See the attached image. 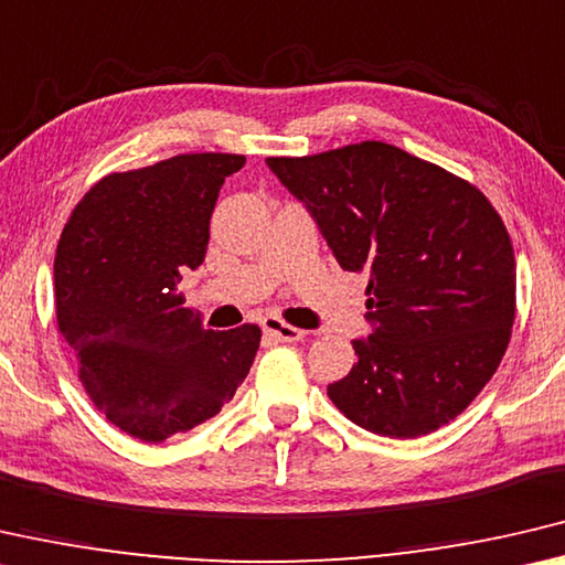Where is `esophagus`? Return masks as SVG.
<instances>
[{
	"instance_id": "1",
	"label": "esophagus",
	"mask_w": 565,
	"mask_h": 565,
	"mask_svg": "<svg viewBox=\"0 0 565 565\" xmlns=\"http://www.w3.org/2000/svg\"><path fill=\"white\" fill-rule=\"evenodd\" d=\"M263 330L267 332V335L282 340V343H298V340L305 338V330L295 328V326H290V322H285L275 316H267L263 320Z\"/></svg>"
}]
</instances>
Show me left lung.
Returning <instances> with one entry per match:
<instances>
[{
	"instance_id": "1",
	"label": "left lung",
	"mask_w": 565,
	"mask_h": 565,
	"mask_svg": "<svg viewBox=\"0 0 565 565\" xmlns=\"http://www.w3.org/2000/svg\"><path fill=\"white\" fill-rule=\"evenodd\" d=\"M348 273H367L358 363L328 385L335 408L375 436L418 438L458 418L501 365L515 320V255L476 184L365 140L267 157Z\"/></svg>"
}]
</instances>
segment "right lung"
<instances>
[{"instance_id": "add662e5", "label": "right lung", "mask_w": 565, "mask_h": 565, "mask_svg": "<svg viewBox=\"0 0 565 565\" xmlns=\"http://www.w3.org/2000/svg\"><path fill=\"white\" fill-rule=\"evenodd\" d=\"M243 164L245 154L198 152L109 172L60 235V335L95 408L145 443L220 413L260 348L253 322L202 328L178 290L182 273L205 260L217 192Z\"/></svg>"}]
</instances>
